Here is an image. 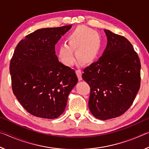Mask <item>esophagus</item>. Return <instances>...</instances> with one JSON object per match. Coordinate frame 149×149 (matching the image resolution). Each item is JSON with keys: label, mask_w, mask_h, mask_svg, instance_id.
Here are the masks:
<instances>
[{"label": "esophagus", "mask_w": 149, "mask_h": 149, "mask_svg": "<svg viewBox=\"0 0 149 149\" xmlns=\"http://www.w3.org/2000/svg\"><path fill=\"white\" fill-rule=\"evenodd\" d=\"M76 74L77 75V77H78V79L79 81H81L82 80V74H81V71L80 70H77L76 71Z\"/></svg>", "instance_id": "1"}]
</instances>
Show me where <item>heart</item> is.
<instances>
[{
  "label": "heart",
  "mask_w": 149,
  "mask_h": 149,
  "mask_svg": "<svg viewBox=\"0 0 149 149\" xmlns=\"http://www.w3.org/2000/svg\"><path fill=\"white\" fill-rule=\"evenodd\" d=\"M68 44L62 43L58 50V58L63 64L72 66L77 60L82 64L94 62L101 49V39L97 31L87 27L79 26L67 37Z\"/></svg>",
  "instance_id": "b5f03b06"
}]
</instances>
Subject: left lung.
<instances>
[{
    "instance_id": "1",
    "label": "left lung",
    "mask_w": 149,
    "mask_h": 149,
    "mask_svg": "<svg viewBox=\"0 0 149 149\" xmlns=\"http://www.w3.org/2000/svg\"><path fill=\"white\" fill-rule=\"evenodd\" d=\"M107 45L98 61L85 68L83 79L91 88L89 108L99 120L120 116L129 109L139 90L141 63L124 37L104 29Z\"/></svg>"
}]
</instances>
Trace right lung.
<instances>
[{"instance_id":"add662e5","label":"right lung","mask_w":149,"mask_h":149,"mask_svg":"<svg viewBox=\"0 0 149 149\" xmlns=\"http://www.w3.org/2000/svg\"><path fill=\"white\" fill-rule=\"evenodd\" d=\"M72 25L37 30L16 46L10 64L14 95L29 114L54 119L77 83L74 70L58 61L55 45Z\"/></svg>"}]
</instances>
